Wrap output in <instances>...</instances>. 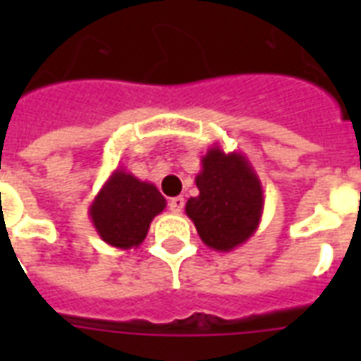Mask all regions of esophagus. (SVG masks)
<instances>
[{"instance_id":"34e87169","label":"esophagus","mask_w":361,"mask_h":361,"mask_svg":"<svg viewBox=\"0 0 361 361\" xmlns=\"http://www.w3.org/2000/svg\"><path fill=\"white\" fill-rule=\"evenodd\" d=\"M183 206H185V200H183L181 197H174L169 200L170 212H174V214H180L181 209H183Z\"/></svg>"}]
</instances>
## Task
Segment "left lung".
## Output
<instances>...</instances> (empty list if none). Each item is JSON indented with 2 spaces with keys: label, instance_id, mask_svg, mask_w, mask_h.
Wrapping results in <instances>:
<instances>
[{
  "label": "left lung",
  "instance_id": "obj_1",
  "mask_svg": "<svg viewBox=\"0 0 361 361\" xmlns=\"http://www.w3.org/2000/svg\"><path fill=\"white\" fill-rule=\"evenodd\" d=\"M200 163L195 178L198 197L187 200L185 214L209 249L228 252L245 243L260 225L262 183L243 153H225L217 144Z\"/></svg>",
  "mask_w": 361,
  "mask_h": 361
}]
</instances>
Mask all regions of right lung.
Listing matches in <instances>:
<instances>
[{
  "mask_svg": "<svg viewBox=\"0 0 361 361\" xmlns=\"http://www.w3.org/2000/svg\"><path fill=\"white\" fill-rule=\"evenodd\" d=\"M164 208L166 200L153 183L116 169L93 198L90 217L104 243L127 251L140 245L153 217Z\"/></svg>",
  "mask_w": 361,
  "mask_h": 361,
  "instance_id": "add662e5",
  "label": "right lung"
}]
</instances>
